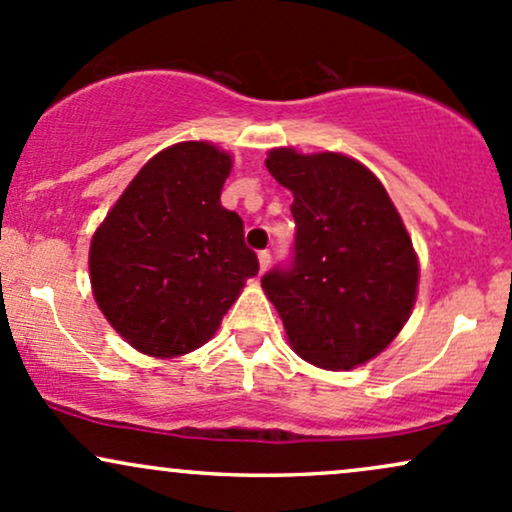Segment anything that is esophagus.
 <instances>
[{
    "label": "esophagus",
    "mask_w": 512,
    "mask_h": 512,
    "mask_svg": "<svg viewBox=\"0 0 512 512\" xmlns=\"http://www.w3.org/2000/svg\"><path fill=\"white\" fill-rule=\"evenodd\" d=\"M257 260H260L262 272H267V267L272 264V255H269V250H260V252H257Z\"/></svg>",
    "instance_id": "obj_1"
}]
</instances>
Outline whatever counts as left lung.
I'll return each instance as SVG.
<instances>
[{
  "label": "left lung",
  "mask_w": 512,
  "mask_h": 512,
  "mask_svg": "<svg viewBox=\"0 0 512 512\" xmlns=\"http://www.w3.org/2000/svg\"><path fill=\"white\" fill-rule=\"evenodd\" d=\"M293 193V262L262 276L291 348L310 365L353 369L379 355L417 298L415 248L389 193L365 164L338 152H269Z\"/></svg>",
  "instance_id": "left-lung-1"
}]
</instances>
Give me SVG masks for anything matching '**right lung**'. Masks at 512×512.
<instances>
[{"instance_id":"right-lung-1","label":"right lung","mask_w":512,"mask_h":512,"mask_svg":"<svg viewBox=\"0 0 512 512\" xmlns=\"http://www.w3.org/2000/svg\"><path fill=\"white\" fill-rule=\"evenodd\" d=\"M231 164L229 152L209 143L166 147L92 236V293L140 353L178 357L200 348L260 272L243 219L219 200Z\"/></svg>"}]
</instances>
